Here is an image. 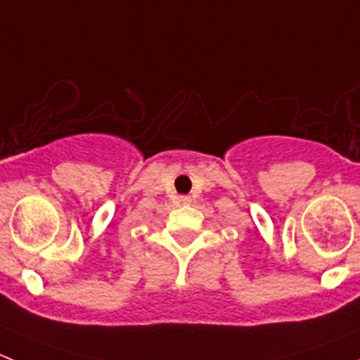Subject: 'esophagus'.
I'll return each instance as SVG.
<instances>
[{"mask_svg":"<svg viewBox=\"0 0 360 360\" xmlns=\"http://www.w3.org/2000/svg\"><path fill=\"white\" fill-rule=\"evenodd\" d=\"M181 202H183V203H190L191 198L190 197H181Z\"/></svg>","mask_w":360,"mask_h":360,"instance_id":"1","label":"esophagus"}]
</instances>
